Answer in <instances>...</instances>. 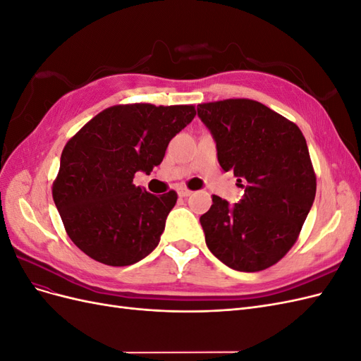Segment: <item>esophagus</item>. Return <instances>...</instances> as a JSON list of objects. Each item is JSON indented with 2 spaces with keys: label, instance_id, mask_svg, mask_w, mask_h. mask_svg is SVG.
<instances>
[{
  "label": "esophagus",
  "instance_id": "34e87169",
  "mask_svg": "<svg viewBox=\"0 0 361 361\" xmlns=\"http://www.w3.org/2000/svg\"><path fill=\"white\" fill-rule=\"evenodd\" d=\"M178 194H179V197H188V195L192 194V191L188 190V188H185V187H179Z\"/></svg>",
  "mask_w": 361,
  "mask_h": 361
}]
</instances>
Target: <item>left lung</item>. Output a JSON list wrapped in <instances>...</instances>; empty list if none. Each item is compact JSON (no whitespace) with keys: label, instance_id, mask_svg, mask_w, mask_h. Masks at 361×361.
Returning <instances> with one entry per match:
<instances>
[{"label":"left lung","instance_id":"obj_1","mask_svg":"<svg viewBox=\"0 0 361 361\" xmlns=\"http://www.w3.org/2000/svg\"><path fill=\"white\" fill-rule=\"evenodd\" d=\"M218 162L244 188L233 206L212 195L200 216L206 245L236 271L267 269L297 243L316 194V174L300 128L257 101L197 105Z\"/></svg>","mask_w":361,"mask_h":361}]
</instances>
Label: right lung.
<instances>
[{"label": "right lung", "instance_id": "add662e5", "mask_svg": "<svg viewBox=\"0 0 361 361\" xmlns=\"http://www.w3.org/2000/svg\"><path fill=\"white\" fill-rule=\"evenodd\" d=\"M194 116V105H114L68 141L52 199L72 243L87 256L126 267L157 248L178 194H150L135 187L134 176L159 166L170 140Z\"/></svg>", "mask_w": 361, "mask_h": 361}]
</instances>
